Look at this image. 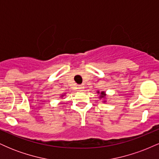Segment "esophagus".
<instances>
[{
    "mask_svg": "<svg viewBox=\"0 0 159 159\" xmlns=\"http://www.w3.org/2000/svg\"><path fill=\"white\" fill-rule=\"evenodd\" d=\"M84 86L83 84L78 85V90H79L80 91L84 90Z\"/></svg>",
    "mask_w": 159,
    "mask_h": 159,
    "instance_id": "obj_1",
    "label": "esophagus"
}]
</instances>
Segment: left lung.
<instances>
[{
  "mask_svg": "<svg viewBox=\"0 0 159 159\" xmlns=\"http://www.w3.org/2000/svg\"><path fill=\"white\" fill-rule=\"evenodd\" d=\"M98 93H99V92L98 91ZM105 96V92H102L101 95H100V98H104Z\"/></svg>",
  "mask_w": 159,
  "mask_h": 159,
  "instance_id": "left-lung-1",
  "label": "left lung"
}]
</instances>
